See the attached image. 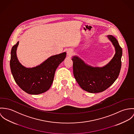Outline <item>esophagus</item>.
Returning <instances> with one entry per match:
<instances>
[{
  "instance_id": "esophagus-1",
  "label": "esophagus",
  "mask_w": 134,
  "mask_h": 134,
  "mask_svg": "<svg viewBox=\"0 0 134 134\" xmlns=\"http://www.w3.org/2000/svg\"><path fill=\"white\" fill-rule=\"evenodd\" d=\"M74 52H73V50L72 49H68L67 51V55L68 57H70L71 55H72Z\"/></svg>"
}]
</instances>
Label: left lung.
Segmentation results:
<instances>
[{
  "instance_id": "1",
  "label": "left lung",
  "mask_w": 134,
  "mask_h": 134,
  "mask_svg": "<svg viewBox=\"0 0 134 134\" xmlns=\"http://www.w3.org/2000/svg\"><path fill=\"white\" fill-rule=\"evenodd\" d=\"M115 47V54L108 63L103 67H93L85 63L78 56L72 57L74 77L84 90L98 93L109 87L117 80L121 67L122 50L117 39L113 35L107 36Z\"/></svg>"
}]
</instances>
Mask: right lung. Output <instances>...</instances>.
Here are the masks:
<instances>
[{
  "mask_svg": "<svg viewBox=\"0 0 134 134\" xmlns=\"http://www.w3.org/2000/svg\"><path fill=\"white\" fill-rule=\"evenodd\" d=\"M18 42L11 52L10 68L15 82L19 87L30 94H39L50 88L56 69L65 60L66 52L51 56L40 65L28 68L23 65L16 54Z\"/></svg>",
  "mask_w": 134,
  "mask_h": 134,
  "instance_id": "add662e5",
  "label": "right lung"
}]
</instances>
